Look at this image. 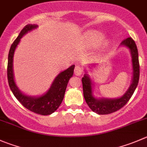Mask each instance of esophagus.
<instances>
[{
    "mask_svg": "<svg viewBox=\"0 0 147 147\" xmlns=\"http://www.w3.org/2000/svg\"><path fill=\"white\" fill-rule=\"evenodd\" d=\"M74 72H75V75H78V76H80V75H82V67H81L80 66H79V65H77V66L75 67V70H74Z\"/></svg>",
    "mask_w": 147,
    "mask_h": 147,
    "instance_id": "esophagus-1",
    "label": "esophagus"
}]
</instances>
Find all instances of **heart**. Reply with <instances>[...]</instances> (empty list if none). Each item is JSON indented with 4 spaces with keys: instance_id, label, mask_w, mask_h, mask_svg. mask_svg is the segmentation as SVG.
Masks as SVG:
<instances>
[{
    "instance_id": "1",
    "label": "heart",
    "mask_w": 147,
    "mask_h": 147,
    "mask_svg": "<svg viewBox=\"0 0 147 147\" xmlns=\"http://www.w3.org/2000/svg\"><path fill=\"white\" fill-rule=\"evenodd\" d=\"M85 38L88 39L90 45H95L102 40V38H103V34L97 31H90L87 33L86 35H85ZM107 44H108V42L105 41L102 43V47H105Z\"/></svg>"
}]
</instances>
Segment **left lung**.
<instances>
[{"label":"left lung","instance_id":"obj_1","mask_svg":"<svg viewBox=\"0 0 147 147\" xmlns=\"http://www.w3.org/2000/svg\"><path fill=\"white\" fill-rule=\"evenodd\" d=\"M120 47H125L129 50L131 57L132 64V79L131 83L127 90L123 95L118 98H97L94 95V82L88 74V71L85 69L84 77L82 78V88H83L84 98L87 104L92 111L99 115H105L117 111L123 105L127 103L128 101L131 98L138 85L139 80V62L138 49L134 41L131 37L127 38L121 43ZM97 65H90L88 67L90 70H92Z\"/></svg>","mask_w":147,"mask_h":147}]
</instances>
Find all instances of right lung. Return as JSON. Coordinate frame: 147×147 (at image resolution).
<instances>
[{
	"label": "right lung",
	"instance_id": "1",
	"mask_svg": "<svg viewBox=\"0 0 147 147\" xmlns=\"http://www.w3.org/2000/svg\"><path fill=\"white\" fill-rule=\"evenodd\" d=\"M36 24H28L21 31L19 35L16 38L10 48L8 58V81L9 87L14 96L28 110L38 114L47 116L56 111L63 100L67 85L69 79L72 77L75 65H71L65 70L59 72L52 82L50 88L42 95H29L23 92L17 86L13 73V57L17 47L19 45L21 38L36 29Z\"/></svg>",
	"mask_w": 147,
	"mask_h": 147
}]
</instances>
